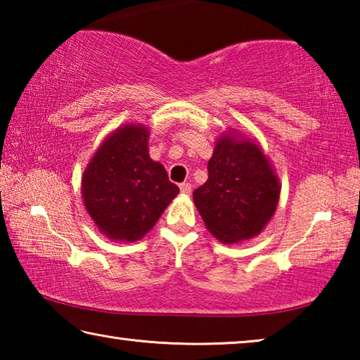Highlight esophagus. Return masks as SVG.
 I'll return each instance as SVG.
<instances>
[{"instance_id":"esophagus-1","label":"esophagus","mask_w":360,"mask_h":360,"mask_svg":"<svg viewBox=\"0 0 360 360\" xmlns=\"http://www.w3.org/2000/svg\"><path fill=\"white\" fill-rule=\"evenodd\" d=\"M179 188H181L182 193H191L192 192V186L188 184V182H182V184L179 186Z\"/></svg>"}]
</instances>
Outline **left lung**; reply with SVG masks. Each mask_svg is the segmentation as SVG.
<instances>
[{"label":"left lung","instance_id":"obj_1","mask_svg":"<svg viewBox=\"0 0 360 360\" xmlns=\"http://www.w3.org/2000/svg\"><path fill=\"white\" fill-rule=\"evenodd\" d=\"M278 176L257 143L233 133L217 139L208 162V181L193 191L206 229L219 241L257 236L279 202Z\"/></svg>","mask_w":360,"mask_h":360}]
</instances>
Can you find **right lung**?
Returning <instances> with one entry per match:
<instances>
[{"instance_id": "add662e5", "label": "right lung", "mask_w": 360, "mask_h": 360, "mask_svg": "<svg viewBox=\"0 0 360 360\" xmlns=\"http://www.w3.org/2000/svg\"><path fill=\"white\" fill-rule=\"evenodd\" d=\"M148 139V127L141 124L119 127L101 143L84 172L85 210L111 240L143 238L179 193L162 163L149 157Z\"/></svg>"}]
</instances>
